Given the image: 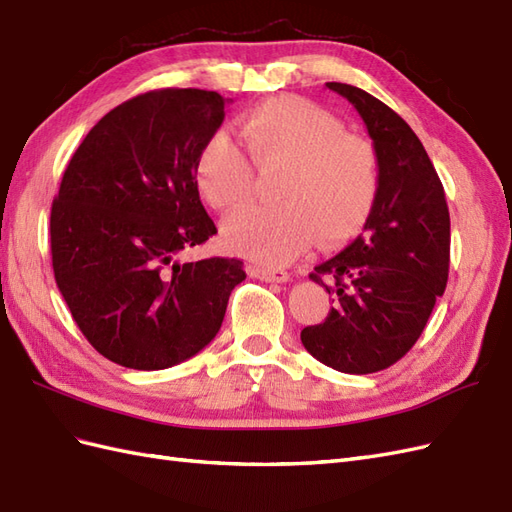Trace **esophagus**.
Here are the masks:
<instances>
[{"label":"esophagus","instance_id":"34e87169","mask_svg":"<svg viewBox=\"0 0 512 512\" xmlns=\"http://www.w3.org/2000/svg\"><path fill=\"white\" fill-rule=\"evenodd\" d=\"M251 272V277L261 279V281H268V283H285L290 279V272L283 270V268H261V266H251L248 268Z\"/></svg>","mask_w":512,"mask_h":512}]
</instances>
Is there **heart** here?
<instances>
[{"instance_id":"1","label":"heart","mask_w":512,"mask_h":512,"mask_svg":"<svg viewBox=\"0 0 512 512\" xmlns=\"http://www.w3.org/2000/svg\"><path fill=\"white\" fill-rule=\"evenodd\" d=\"M240 138L248 157L225 131L203 144L194 177L209 205L233 209L248 201L253 166L281 175L272 190L277 205L244 207L225 220L231 251L285 264L316 238L322 246L348 240L372 214L381 188L378 153L329 110L303 97H274L242 116Z\"/></svg>"}]
</instances>
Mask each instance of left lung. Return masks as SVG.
Masks as SVG:
<instances>
[{"mask_svg":"<svg viewBox=\"0 0 512 512\" xmlns=\"http://www.w3.org/2000/svg\"><path fill=\"white\" fill-rule=\"evenodd\" d=\"M326 86L361 114L381 164V188L359 238L309 274L335 296V307L300 339L337 372L372 374L413 348L445 290L450 212L437 170L404 119L357 86Z\"/></svg>","mask_w":512,"mask_h":512,"instance_id":"obj_1","label":"left lung"}]
</instances>
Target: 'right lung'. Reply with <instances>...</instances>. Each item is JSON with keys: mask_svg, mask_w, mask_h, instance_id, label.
<instances>
[{"mask_svg": "<svg viewBox=\"0 0 512 512\" xmlns=\"http://www.w3.org/2000/svg\"><path fill=\"white\" fill-rule=\"evenodd\" d=\"M229 101L214 90H149L103 116L62 175L49 220L58 290L90 346L123 368L194 357L246 279L235 257L177 261L216 233L194 168Z\"/></svg>", "mask_w": 512, "mask_h": 512, "instance_id": "obj_1", "label": "right lung"}]
</instances>
